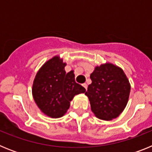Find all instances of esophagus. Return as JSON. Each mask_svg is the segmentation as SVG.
<instances>
[{"label":"esophagus","instance_id":"34e87169","mask_svg":"<svg viewBox=\"0 0 152 152\" xmlns=\"http://www.w3.org/2000/svg\"><path fill=\"white\" fill-rule=\"evenodd\" d=\"M82 86H83V87H84V89L87 90V88H88V84H85V83H84V84H82Z\"/></svg>","mask_w":152,"mask_h":152}]
</instances>
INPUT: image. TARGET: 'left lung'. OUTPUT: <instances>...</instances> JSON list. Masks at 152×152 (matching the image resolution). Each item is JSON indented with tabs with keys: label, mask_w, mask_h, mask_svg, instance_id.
Masks as SVG:
<instances>
[{
	"label": "left lung",
	"mask_w": 152,
	"mask_h": 152,
	"mask_svg": "<svg viewBox=\"0 0 152 152\" xmlns=\"http://www.w3.org/2000/svg\"><path fill=\"white\" fill-rule=\"evenodd\" d=\"M91 79L85 94L92 112L103 120L118 117L127 104L131 88L123 70L107 63L96 67Z\"/></svg>",
	"instance_id": "1"
}]
</instances>
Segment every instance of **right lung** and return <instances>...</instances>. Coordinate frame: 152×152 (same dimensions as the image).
Instances as JSON below:
<instances>
[{"label":"right lung","instance_id":"right-lung-1","mask_svg":"<svg viewBox=\"0 0 152 152\" xmlns=\"http://www.w3.org/2000/svg\"><path fill=\"white\" fill-rule=\"evenodd\" d=\"M65 65L58 56L52 58L40 68L33 82L35 102L44 113L52 118L62 116L75 95L86 91L76 83L73 71L65 72Z\"/></svg>","mask_w":152,"mask_h":152}]
</instances>
